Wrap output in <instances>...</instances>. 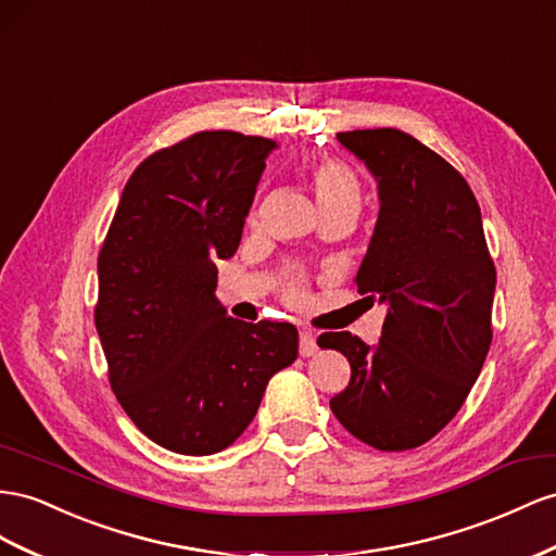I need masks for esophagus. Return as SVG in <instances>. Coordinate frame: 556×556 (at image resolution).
<instances>
[{
    "mask_svg": "<svg viewBox=\"0 0 556 556\" xmlns=\"http://www.w3.org/2000/svg\"><path fill=\"white\" fill-rule=\"evenodd\" d=\"M315 351H318V341H315V334L311 329H302L299 332V355L311 357Z\"/></svg>",
    "mask_w": 556,
    "mask_h": 556,
    "instance_id": "34e87169",
    "label": "esophagus"
}]
</instances>
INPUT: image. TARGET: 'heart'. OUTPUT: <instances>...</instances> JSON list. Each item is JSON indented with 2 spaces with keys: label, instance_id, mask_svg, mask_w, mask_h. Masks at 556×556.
Instances as JSON below:
<instances>
[{
  "label": "heart",
  "instance_id": "obj_1",
  "mask_svg": "<svg viewBox=\"0 0 556 556\" xmlns=\"http://www.w3.org/2000/svg\"><path fill=\"white\" fill-rule=\"evenodd\" d=\"M308 179L320 210L337 205H359V182L353 170L337 159H318L308 166ZM288 302L299 304L304 299L302 280H290L285 288Z\"/></svg>",
  "mask_w": 556,
  "mask_h": 556
}]
</instances>
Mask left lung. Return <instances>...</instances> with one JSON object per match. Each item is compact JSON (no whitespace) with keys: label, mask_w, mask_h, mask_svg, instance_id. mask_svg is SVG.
I'll use <instances>...</instances> for the list:
<instances>
[{"label":"left lung","mask_w":556,"mask_h":556,"mask_svg":"<svg viewBox=\"0 0 556 556\" xmlns=\"http://www.w3.org/2000/svg\"><path fill=\"white\" fill-rule=\"evenodd\" d=\"M337 138L377 177L381 210L355 282L388 315L377 346L351 332L318 337L351 363L329 407L359 442L407 452L452 421L482 371L496 266L475 193L452 163L397 128Z\"/></svg>","instance_id":"1"}]
</instances>
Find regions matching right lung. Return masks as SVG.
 <instances>
[{
    "instance_id": "right-lung-1",
    "label": "right lung",
    "mask_w": 556,
    "mask_h": 556,
    "mask_svg": "<svg viewBox=\"0 0 556 556\" xmlns=\"http://www.w3.org/2000/svg\"><path fill=\"white\" fill-rule=\"evenodd\" d=\"M276 140L201 130L132 170L98 254L96 329L114 395L149 440L217 454L241 438L268 379L296 359L290 323L229 318L217 260L241 243Z\"/></svg>"
}]
</instances>
